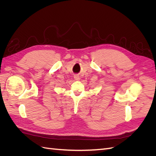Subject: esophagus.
<instances>
[{"instance_id": "1", "label": "esophagus", "mask_w": 156, "mask_h": 156, "mask_svg": "<svg viewBox=\"0 0 156 156\" xmlns=\"http://www.w3.org/2000/svg\"><path fill=\"white\" fill-rule=\"evenodd\" d=\"M74 79L76 80H77V81H78V80H80V77L78 76H74Z\"/></svg>"}]
</instances>
